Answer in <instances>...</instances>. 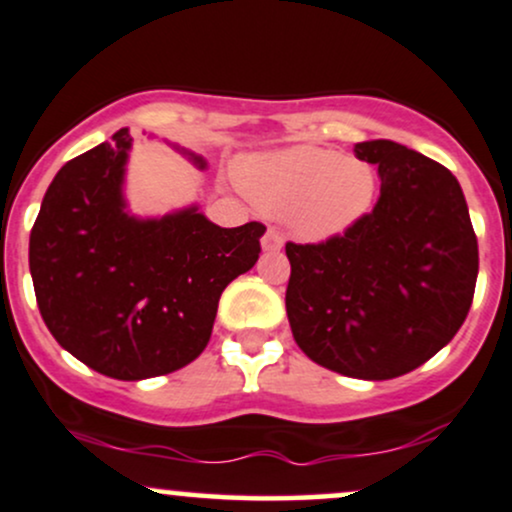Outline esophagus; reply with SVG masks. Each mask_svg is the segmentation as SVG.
I'll use <instances>...</instances> for the list:
<instances>
[{"instance_id":"34e87169","label":"esophagus","mask_w":512,"mask_h":512,"mask_svg":"<svg viewBox=\"0 0 512 512\" xmlns=\"http://www.w3.org/2000/svg\"><path fill=\"white\" fill-rule=\"evenodd\" d=\"M284 248V236H281L276 228H267V233L262 236V250L264 252H279Z\"/></svg>"}]
</instances>
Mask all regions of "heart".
I'll return each instance as SVG.
<instances>
[{"label":"heart","mask_w":512,"mask_h":512,"mask_svg":"<svg viewBox=\"0 0 512 512\" xmlns=\"http://www.w3.org/2000/svg\"><path fill=\"white\" fill-rule=\"evenodd\" d=\"M240 185L272 214H289L308 240L342 236L366 216L375 195L368 163L322 146L298 144L252 156L240 166Z\"/></svg>","instance_id":"heart-1"}]
</instances>
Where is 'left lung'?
Returning a JSON list of instances; mask_svg holds the SVG:
<instances>
[{
  "label": "left lung",
  "instance_id": "obj_1",
  "mask_svg": "<svg viewBox=\"0 0 512 512\" xmlns=\"http://www.w3.org/2000/svg\"><path fill=\"white\" fill-rule=\"evenodd\" d=\"M380 197L344 236L286 243V315L310 361L361 380L419 368L455 337L474 298L479 248L455 175L419 151L373 139Z\"/></svg>",
  "mask_w": 512,
  "mask_h": 512
}]
</instances>
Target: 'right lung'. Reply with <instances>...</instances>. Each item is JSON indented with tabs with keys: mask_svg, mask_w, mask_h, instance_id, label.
Instances as JSON below:
<instances>
[{
	"mask_svg": "<svg viewBox=\"0 0 512 512\" xmlns=\"http://www.w3.org/2000/svg\"><path fill=\"white\" fill-rule=\"evenodd\" d=\"M129 149L122 127L64 163L33 223L28 264L57 344L108 378L144 380L202 354L223 289L255 267L267 228H221L197 204L158 219L129 214Z\"/></svg>",
	"mask_w": 512,
	"mask_h": 512,
	"instance_id": "1",
	"label": "right lung"
}]
</instances>
